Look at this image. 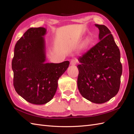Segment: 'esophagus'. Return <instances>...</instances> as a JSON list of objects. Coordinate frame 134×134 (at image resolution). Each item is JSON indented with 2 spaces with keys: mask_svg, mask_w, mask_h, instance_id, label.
Wrapping results in <instances>:
<instances>
[{
  "mask_svg": "<svg viewBox=\"0 0 134 134\" xmlns=\"http://www.w3.org/2000/svg\"><path fill=\"white\" fill-rule=\"evenodd\" d=\"M76 63H77V60L75 59H72L71 60L70 62V64L71 65H74L76 64Z\"/></svg>",
  "mask_w": 134,
  "mask_h": 134,
  "instance_id": "obj_1",
  "label": "esophagus"
}]
</instances>
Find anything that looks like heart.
<instances>
[{"label": "heart", "instance_id": "obj_1", "mask_svg": "<svg viewBox=\"0 0 134 134\" xmlns=\"http://www.w3.org/2000/svg\"><path fill=\"white\" fill-rule=\"evenodd\" d=\"M88 44H89V42H85V46H87V45H88Z\"/></svg>", "mask_w": 134, "mask_h": 134}]
</instances>
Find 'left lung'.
Returning a JSON list of instances; mask_svg holds the SVG:
<instances>
[{"label": "left lung", "instance_id": "1", "mask_svg": "<svg viewBox=\"0 0 134 134\" xmlns=\"http://www.w3.org/2000/svg\"><path fill=\"white\" fill-rule=\"evenodd\" d=\"M95 26L99 30L100 41L79 57L77 85L85 98L94 103L102 104L118 94L122 65L120 50L110 31L103 25Z\"/></svg>", "mask_w": 134, "mask_h": 134}]
</instances>
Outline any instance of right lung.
Returning <instances> with one entry per match:
<instances>
[{
	"label": "right lung",
	"instance_id": "1",
	"mask_svg": "<svg viewBox=\"0 0 134 134\" xmlns=\"http://www.w3.org/2000/svg\"><path fill=\"white\" fill-rule=\"evenodd\" d=\"M44 27H31L17 41L12 60L13 85L18 94L27 102L42 105L55 96L59 78L70 64L45 63Z\"/></svg>",
	"mask_w": 134,
	"mask_h": 134
}]
</instances>
